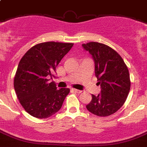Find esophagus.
<instances>
[{
    "instance_id": "obj_1",
    "label": "esophagus",
    "mask_w": 147,
    "mask_h": 147,
    "mask_svg": "<svg viewBox=\"0 0 147 147\" xmlns=\"http://www.w3.org/2000/svg\"><path fill=\"white\" fill-rule=\"evenodd\" d=\"M71 91L73 92H75V93H81V90H78V89H71Z\"/></svg>"
}]
</instances>
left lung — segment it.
Wrapping results in <instances>:
<instances>
[{
    "label": "left lung",
    "instance_id": "obj_1",
    "mask_svg": "<svg viewBox=\"0 0 147 147\" xmlns=\"http://www.w3.org/2000/svg\"><path fill=\"white\" fill-rule=\"evenodd\" d=\"M95 61V76L101 87L100 94L92 95L86 105L89 112L100 117L114 114L127 100L131 86L129 73L123 58L115 49L98 42L82 44Z\"/></svg>",
    "mask_w": 147,
    "mask_h": 147
}]
</instances>
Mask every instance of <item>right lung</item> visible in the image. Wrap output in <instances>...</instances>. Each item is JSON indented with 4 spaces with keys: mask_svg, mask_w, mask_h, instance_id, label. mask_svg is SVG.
Returning <instances> with one entry per match:
<instances>
[{
    "mask_svg": "<svg viewBox=\"0 0 147 147\" xmlns=\"http://www.w3.org/2000/svg\"><path fill=\"white\" fill-rule=\"evenodd\" d=\"M73 46L72 43L49 41L38 43L25 53L14 78V88L24 109L37 118H47L62 107L69 88L58 89L49 78Z\"/></svg>",
    "mask_w": 147,
    "mask_h": 147,
    "instance_id": "1",
    "label": "right lung"
}]
</instances>
